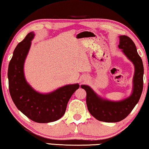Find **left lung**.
Masks as SVG:
<instances>
[{"label": "left lung", "instance_id": "left-lung-1", "mask_svg": "<svg viewBox=\"0 0 149 149\" xmlns=\"http://www.w3.org/2000/svg\"><path fill=\"white\" fill-rule=\"evenodd\" d=\"M119 39L118 48L134 67L131 94L121 100L112 101L99 96L88 85L81 86L86 92V104L89 112L99 121L106 123H117L125 118L139 102L143 89V63L136 45L126 35L119 36Z\"/></svg>", "mask_w": 149, "mask_h": 149}]
</instances>
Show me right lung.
I'll return each mask as SVG.
<instances>
[{
	"label": "right lung",
	"mask_w": 149,
	"mask_h": 149,
	"mask_svg": "<svg viewBox=\"0 0 149 149\" xmlns=\"http://www.w3.org/2000/svg\"><path fill=\"white\" fill-rule=\"evenodd\" d=\"M34 37V32L28 33L15 49L8 65V87L13 102L23 114L36 123H48L63 116L68 101L79 85L68 84L46 94L31 87L25 79L24 65Z\"/></svg>",
	"instance_id": "add662e5"
}]
</instances>
